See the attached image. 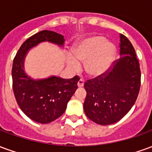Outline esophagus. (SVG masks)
Here are the masks:
<instances>
[{"label":"esophagus","mask_w":152,"mask_h":152,"mask_svg":"<svg viewBox=\"0 0 152 152\" xmlns=\"http://www.w3.org/2000/svg\"><path fill=\"white\" fill-rule=\"evenodd\" d=\"M84 83H85V80L83 79H80L79 80H78V83H77V86H78V87H82L83 86H84Z\"/></svg>","instance_id":"1"}]
</instances>
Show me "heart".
<instances>
[{
	"mask_svg": "<svg viewBox=\"0 0 152 152\" xmlns=\"http://www.w3.org/2000/svg\"><path fill=\"white\" fill-rule=\"evenodd\" d=\"M74 58H67V64L72 71H78L79 62L86 63V72L91 76H99L106 72L112 65L115 54V48L106 42L102 37H93L80 41L72 49Z\"/></svg>",
	"mask_w": 152,
	"mask_h": 152,
	"instance_id": "obj_1",
	"label": "heart"
}]
</instances>
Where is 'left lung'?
<instances>
[{
	"label": "left lung",
	"mask_w": 152,
	"mask_h": 152,
	"mask_svg": "<svg viewBox=\"0 0 152 152\" xmlns=\"http://www.w3.org/2000/svg\"><path fill=\"white\" fill-rule=\"evenodd\" d=\"M121 58L101 76L88 80L84 87V110L96 124H114L129 112L136 102L141 86V71L133 45L120 35Z\"/></svg>",
	"instance_id": "obj_1"
}]
</instances>
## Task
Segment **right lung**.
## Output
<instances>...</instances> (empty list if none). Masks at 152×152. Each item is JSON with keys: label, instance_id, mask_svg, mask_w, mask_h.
Returning a JSON list of instances; mask_svg holds the SVG:
<instances>
[{"label": "right lung", "instance_id": "1", "mask_svg": "<svg viewBox=\"0 0 152 152\" xmlns=\"http://www.w3.org/2000/svg\"><path fill=\"white\" fill-rule=\"evenodd\" d=\"M64 37L55 31H39L25 40L15 55L12 66L13 90L16 101L24 114L32 121L48 124L60 117L77 89L78 76L72 79L51 76L35 80L23 71L26 53L40 42L49 41L63 45Z\"/></svg>", "mask_w": 152, "mask_h": 152}]
</instances>
